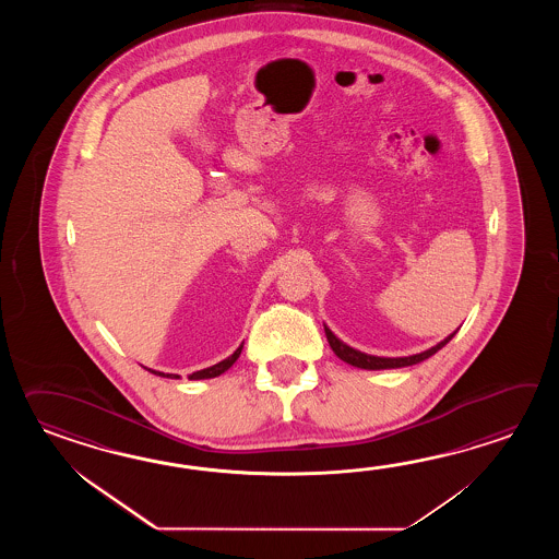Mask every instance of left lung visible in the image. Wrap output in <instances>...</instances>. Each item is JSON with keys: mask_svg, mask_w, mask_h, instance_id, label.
<instances>
[{"mask_svg": "<svg viewBox=\"0 0 559 559\" xmlns=\"http://www.w3.org/2000/svg\"><path fill=\"white\" fill-rule=\"evenodd\" d=\"M455 332H457V330H455ZM455 332L450 333V335H448L443 342H440V344L433 345V347H429V349L421 352V354H416V356L380 357L369 356V354H364V352H357L354 347H349V345L344 344L337 335H333L332 330L325 325V335H328V342H330V347H332L333 354L340 357V359H344L345 364H349V366H354V368L361 369H395L414 366V364H419V361L428 359V357L433 356V354H438L441 347L452 340Z\"/></svg>", "mask_w": 559, "mask_h": 559, "instance_id": "obj_1", "label": "left lung"}]
</instances>
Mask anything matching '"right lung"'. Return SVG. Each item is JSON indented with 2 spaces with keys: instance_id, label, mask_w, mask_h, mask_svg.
I'll list each match as a JSON object with an SVG mask.
<instances>
[{
  "instance_id": "1",
  "label": "right lung",
  "mask_w": 559,
  "mask_h": 559,
  "mask_svg": "<svg viewBox=\"0 0 559 559\" xmlns=\"http://www.w3.org/2000/svg\"><path fill=\"white\" fill-rule=\"evenodd\" d=\"M241 349H243V345H239L238 349L231 354V356L226 357L224 361H219V364H215L212 368L200 369V371H193L191 376H188L190 380H212V378H217V376H222L224 371L231 368L234 364H236V359H238L239 354H241ZM147 369V368H145ZM147 371H152L155 376H159V378H169V380H179L178 373H164V371H155V369H147Z\"/></svg>"
}]
</instances>
